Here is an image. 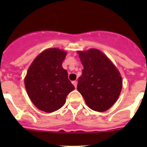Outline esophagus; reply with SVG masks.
Instances as JSON below:
<instances>
[{
	"mask_svg": "<svg viewBox=\"0 0 147 147\" xmlns=\"http://www.w3.org/2000/svg\"><path fill=\"white\" fill-rule=\"evenodd\" d=\"M72 83H73V85H74L75 88H76V87H77V82H76V81H73Z\"/></svg>",
	"mask_w": 147,
	"mask_h": 147,
	"instance_id": "34e87169",
	"label": "esophagus"
}]
</instances>
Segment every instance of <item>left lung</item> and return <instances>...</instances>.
Returning a JSON list of instances; mask_svg holds the SVG:
<instances>
[{
    "mask_svg": "<svg viewBox=\"0 0 147 147\" xmlns=\"http://www.w3.org/2000/svg\"><path fill=\"white\" fill-rule=\"evenodd\" d=\"M83 68L77 90L91 110L104 112L117 101L122 88L120 73L100 51H79Z\"/></svg>",
    "mask_w": 147,
    "mask_h": 147,
    "instance_id": "8db88e82",
    "label": "left lung"
}]
</instances>
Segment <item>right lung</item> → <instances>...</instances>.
<instances>
[{"label":"right lung","instance_id":"obj_1","mask_svg":"<svg viewBox=\"0 0 147 147\" xmlns=\"http://www.w3.org/2000/svg\"><path fill=\"white\" fill-rule=\"evenodd\" d=\"M66 52L49 49L39 54L30 65L25 78L27 93L34 105L51 113L64 105L66 97L75 89L62 67Z\"/></svg>","mask_w":147,"mask_h":147}]
</instances>
